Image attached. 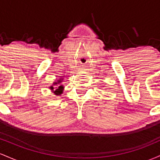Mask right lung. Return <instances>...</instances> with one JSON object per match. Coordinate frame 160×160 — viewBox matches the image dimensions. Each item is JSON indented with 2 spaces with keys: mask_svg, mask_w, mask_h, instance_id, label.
Instances as JSON below:
<instances>
[{
  "mask_svg": "<svg viewBox=\"0 0 160 160\" xmlns=\"http://www.w3.org/2000/svg\"><path fill=\"white\" fill-rule=\"evenodd\" d=\"M62 82V78H60V79L57 81V82H55L54 83H53V85L50 87V89H51V91H53V94H54L55 95H58V96H59V95H61L62 94V91H63L64 87H63V85H61V82ZM56 84H58V86L57 87L54 89L53 88V85Z\"/></svg>",
  "mask_w": 160,
  "mask_h": 160,
  "instance_id": "1",
  "label": "right lung"
}]
</instances>
